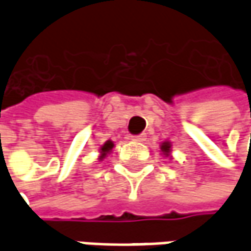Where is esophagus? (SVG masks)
Instances as JSON below:
<instances>
[{"instance_id":"34e87169","label":"esophagus","mask_w":251,"mask_h":251,"mask_svg":"<svg viewBox=\"0 0 251 251\" xmlns=\"http://www.w3.org/2000/svg\"><path fill=\"white\" fill-rule=\"evenodd\" d=\"M131 140L137 142H144V141H147V136H145V133H142V134L131 136Z\"/></svg>"}]
</instances>
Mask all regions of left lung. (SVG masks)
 Here are the masks:
<instances>
[{"label": "left lung", "instance_id": "8db88e82", "mask_svg": "<svg viewBox=\"0 0 251 251\" xmlns=\"http://www.w3.org/2000/svg\"><path fill=\"white\" fill-rule=\"evenodd\" d=\"M160 149H161V152L168 157L169 154H171V142L168 141L163 142V144H161V147H160Z\"/></svg>", "mask_w": 251, "mask_h": 251}]
</instances>
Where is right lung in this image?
Returning a JSON list of instances; mask_svg holds the SVG:
<instances>
[{"instance_id":"add662e5","label":"right lung","mask_w":251,"mask_h":251,"mask_svg":"<svg viewBox=\"0 0 251 251\" xmlns=\"http://www.w3.org/2000/svg\"><path fill=\"white\" fill-rule=\"evenodd\" d=\"M113 148H114V142L113 141H106L100 147V156H99V160H103L104 157H106V154H109L111 151H113Z\"/></svg>"}]
</instances>
